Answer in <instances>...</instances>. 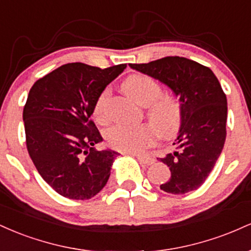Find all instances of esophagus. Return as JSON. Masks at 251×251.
Returning a JSON list of instances; mask_svg holds the SVG:
<instances>
[{"instance_id": "obj_1", "label": "esophagus", "mask_w": 251, "mask_h": 251, "mask_svg": "<svg viewBox=\"0 0 251 251\" xmlns=\"http://www.w3.org/2000/svg\"><path fill=\"white\" fill-rule=\"evenodd\" d=\"M135 155L138 160H139L140 164H144V165H151V164L154 163L153 158L149 157V155H140V154H133Z\"/></svg>"}]
</instances>
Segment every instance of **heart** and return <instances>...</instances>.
Listing matches in <instances>:
<instances>
[{
  "instance_id": "1",
  "label": "heart",
  "mask_w": 251,
  "mask_h": 251,
  "mask_svg": "<svg viewBox=\"0 0 251 251\" xmlns=\"http://www.w3.org/2000/svg\"><path fill=\"white\" fill-rule=\"evenodd\" d=\"M123 91L139 105L145 106V116L151 124L114 125L105 133L112 149L122 152H140L154 143L155 132L162 138H171L179 131L181 107L175 97L160 93L162 87L154 79L133 74L124 80ZM111 92L102 89L93 105V116L100 124L107 122V102Z\"/></svg>"
}]
</instances>
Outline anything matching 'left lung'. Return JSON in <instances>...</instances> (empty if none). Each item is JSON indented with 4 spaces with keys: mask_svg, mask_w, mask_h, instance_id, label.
<instances>
[{
    "mask_svg": "<svg viewBox=\"0 0 251 251\" xmlns=\"http://www.w3.org/2000/svg\"><path fill=\"white\" fill-rule=\"evenodd\" d=\"M129 67L165 83L179 98L181 125L175 150L158 158L171 177L163 191L183 195L198 189L214 169L226 137V97L209 67L180 56H166Z\"/></svg>",
    "mask_w": 251,
    "mask_h": 251,
    "instance_id": "left-lung-1",
    "label": "left lung"
}]
</instances>
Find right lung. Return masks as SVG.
<instances>
[{"label": "right lung", "instance_id": "obj_1", "mask_svg": "<svg viewBox=\"0 0 251 251\" xmlns=\"http://www.w3.org/2000/svg\"><path fill=\"white\" fill-rule=\"evenodd\" d=\"M126 68L66 63L34 83L24 108L25 144L41 177L59 195L89 200L107 183L119 153L97 151L102 142L91 120L100 92Z\"/></svg>", "mask_w": 251, "mask_h": 251}]
</instances>
